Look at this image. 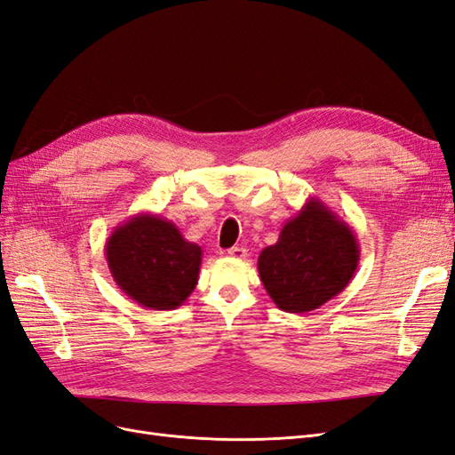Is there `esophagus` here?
Wrapping results in <instances>:
<instances>
[{
	"instance_id": "esophagus-1",
	"label": "esophagus",
	"mask_w": 455,
	"mask_h": 455,
	"mask_svg": "<svg viewBox=\"0 0 455 455\" xmlns=\"http://www.w3.org/2000/svg\"><path fill=\"white\" fill-rule=\"evenodd\" d=\"M228 254H229L231 258L243 259V258H246V254H249V251H246L244 246H231V249H228Z\"/></svg>"
}]
</instances>
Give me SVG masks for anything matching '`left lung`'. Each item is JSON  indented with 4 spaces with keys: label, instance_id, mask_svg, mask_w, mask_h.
Listing matches in <instances>:
<instances>
[{
    "label": "left lung",
    "instance_id": "obj_1",
    "mask_svg": "<svg viewBox=\"0 0 455 455\" xmlns=\"http://www.w3.org/2000/svg\"><path fill=\"white\" fill-rule=\"evenodd\" d=\"M361 259L347 222L309 197L283 226L279 241L258 258L259 281L273 304L286 313H307L346 288Z\"/></svg>",
    "mask_w": 455,
    "mask_h": 455
}]
</instances>
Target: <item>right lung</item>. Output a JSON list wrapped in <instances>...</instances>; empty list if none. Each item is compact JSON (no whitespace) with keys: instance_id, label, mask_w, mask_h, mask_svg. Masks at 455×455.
Wrapping results in <instances>:
<instances>
[{"instance_id":"right-lung-1","label":"right lung","mask_w":455,"mask_h":455,"mask_svg":"<svg viewBox=\"0 0 455 455\" xmlns=\"http://www.w3.org/2000/svg\"><path fill=\"white\" fill-rule=\"evenodd\" d=\"M104 251L116 284L148 309L180 307L199 281L201 246L157 214L129 218L112 231Z\"/></svg>"}]
</instances>
